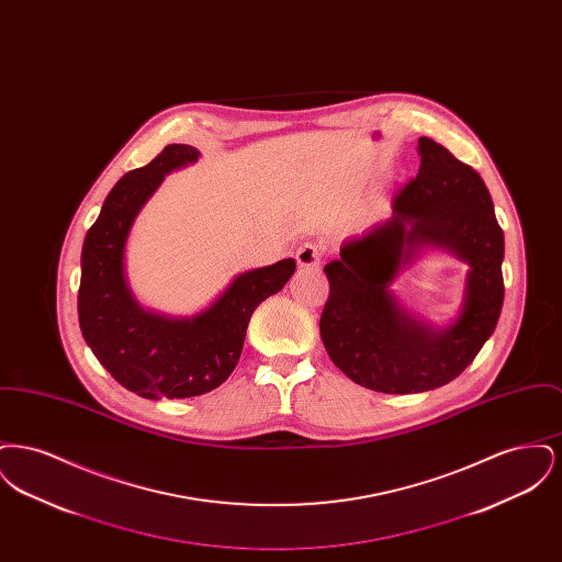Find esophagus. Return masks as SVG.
<instances>
[{"label":"esophagus","mask_w":562,"mask_h":562,"mask_svg":"<svg viewBox=\"0 0 562 562\" xmlns=\"http://www.w3.org/2000/svg\"><path fill=\"white\" fill-rule=\"evenodd\" d=\"M322 248L321 244L307 241L296 250V263L299 268L303 269H318L321 268Z\"/></svg>","instance_id":"34e87169"}]
</instances>
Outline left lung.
Returning a JSON list of instances; mask_svg holds the SVG:
<instances>
[{
  "label": "left lung",
  "instance_id": "1",
  "mask_svg": "<svg viewBox=\"0 0 562 562\" xmlns=\"http://www.w3.org/2000/svg\"><path fill=\"white\" fill-rule=\"evenodd\" d=\"M417 177L394 198V213L341 244L324 273L330 294L321 318L337 369L383 394H417L465 371L493 335L504 305V232L481 175L419 138ZM445 249L469 263L460 314L447 327L415 319L389 286L422 251Z\"/></svg>",
  "mask_w": 562,
  "mask_h": 562
}]
</instances>
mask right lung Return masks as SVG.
Instances as JSON below:
<instances>
[{"mask_svg": "<svg viewBox=\"0 0 562 562\" xmlns=\"http://www.w3.org/2000/svg\"><path fill=\"white\" fill-rule=\"evenodd\" d=\"M191 145H168L143 168L126 172L81 246L80 328L111 376L140 398H193L218 387L240 360L252 312L282 291L294 259L236 276L193 316L145 310L126 280V241L147 200L172 170L195 164Z\"/></svg>", "mask_w": 562, "mask_h": 562, "instance_id": "obj_1", "label": "right lung"}]
</instances>
